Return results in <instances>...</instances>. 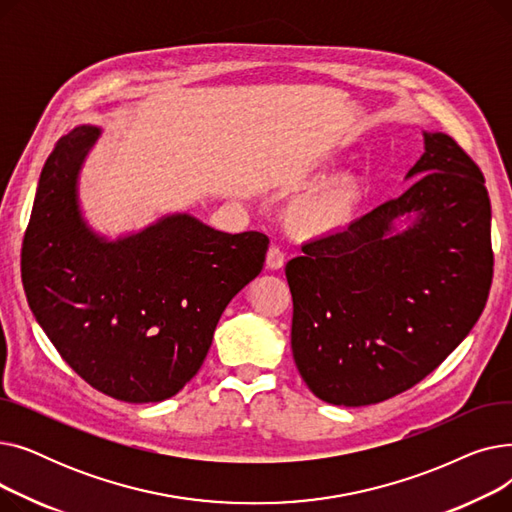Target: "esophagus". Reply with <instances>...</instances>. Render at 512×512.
Masks as SVG:
<instances>
[{"label": "esophagus", "instance_id": "34e87169", "mask_svg": "<svg viewBox=\"0 0 512 512\" xmlns=\"http://www.w3.org/2000/svg\"><path fill=\"white\" fill-rule=\"evenodd\" d=\"M284 251L280 247H270V251H267V257H265V265L267 270H280V267H284Z\"/></svg>", "mask_w": 512, "mask_h": 512}]
</instances>
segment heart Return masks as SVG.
Instances as JSON below:
<instances>
[{
    "label": "heart",
    "mask_w": 512,
    "mask_h": 512,
    "mask_svg": "<svg viewBox=\"0 0 512 512\" xmlns=\"http://www.w3.org/2000/svg\"><path fill=\"white\" fill-rule=\"evenodd\" d=\"M361 197V186L355 178H336L297 207L294 224L307 236H328L340 232L355 220Z\"/></svg>",
    "instance_id": "1"
}]
</instances>
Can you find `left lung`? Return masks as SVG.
Listing matches in <instances>:
<instances>
[{"label":"left lung","mask_w":512,"mask_h":512,"mask_svg":"<svg viewBox=\"0 0 512 512\" xmlns=\"http://www.w3.org/2000/svg\"><path fill=\"white\" fill-rule=\"evenodd\" d=\"M398 199L286 263L292 355L309 390L365 407L413 388L459 346L486 307L492 207L475 161L444 132ZM398 219H409L402 231Z\"/></svg>","instance_id":"8db88e82"}]
</instances>
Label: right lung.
I'll return each mask as SVG.
<instances>
[{"label": "right lung", "instance_id": "right-lung-1", "mask_svg": "<svg viewBox=\"0 0 512 512\" xmlns=\"http://www.w3.org/2000/svg\"><path fill=\"white\" fill-rule=\"evenodd\" d=\"M99 134L76 126L47 157L22 242V284L80 378L116 400L159 402L201 369L224 309L259 276L270 238L213 230L188 213L118 240L99 236L78 205V174Z\"/></svg>", "mask_w": 512, "mask_h": 512}]
</instances>
